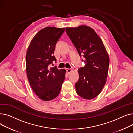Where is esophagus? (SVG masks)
<instances>
[{
    "label": "esophagus",
    "mask_w": 133,
    "mask_h": 133,
    "mask_svg": "<svg viewBox=\"0 0 133 133\" xmlns=\"http://www.w3.org/2000/svg\"><path fill=\"white\" fill-rule=\"evenodd\" d=\"M66 71H67V72L68 74H69V73H70L72 71V69H71V68H67V69H66Z\"/></svg>",
    "instance_id": "1"
}]
</instances>
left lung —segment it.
Wrapping results in <instances>:
<instances>
[{"instance_id":"8db88e82","label":"left lung","mask_w":133,"mask_h":133,"mask_svg":"<svg viewBox=\"0 0 133 133\" xmlns=\"http://www.w3.org/2000/svg\"><path fill=\"white\" fill-rule=\"evenodd\" d=\"M66 31L80 56L83 54L85 58V66L78 69L76 92L83 99H93L99 95L107 81L109 58L106 47L89 26L66 27Z\"/></svg>"}]
</instances>
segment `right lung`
<instances>
[{"label": "right lung", "mask_w": 133, "mask_h": 133, "mask_svg": "<svg viewBox=\"0 0 133 133\" xmlns=\"http://www.w3.org/2000/svg\"><path fill=\"white\" fill-rule=\"evenodd\" d=\"M64 31V28L45 27L35 35L27 48V78L34 93L43 101H51L57 97L65 79V69L48 67L56 61L53 55L55 46Z\"/></svg>", "instance_id": "1"}]
</instances>
